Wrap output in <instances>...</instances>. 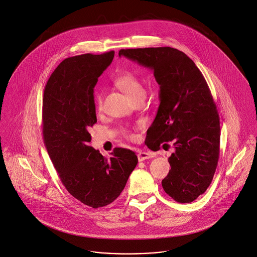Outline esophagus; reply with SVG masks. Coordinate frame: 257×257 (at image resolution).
I'll list each match as a JSON object with an SVG mask.
<instances>
[{"label": "esophagus", "instance_id": "esophagus-1", "mask_svg": "<svg viewBox=\"0 0 257 257\" xmlns=\"http://www.w3.org/2000/svg\"><path fill=\"white\" fill-rule=\"evenodd\" d=\"M151 157H152L151 153H148V152H144V151H142V152H139V154H138V159H139L140 162L145 161V160L149 159V158H151Z\"/></svg>", "mask_w": 257, "mask_h": 257}]
</instances>
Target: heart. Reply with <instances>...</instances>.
<instances>
[{
    "label": "heart",
    "mask_w": 257,
    "mask_h": 257,
    "mask_svg": "<svg viewBox=\"0 0 257 257\" xmlns=\"http://www.w3.org/2000/svg\"><path fill=\"white\" fill-rule=\"evenodd\" d=\"M114 83L132 100L145 96V89L140 78L131 71H124L119 74ZM103 91H98L94 97L95 107L98 110H101L103 108Z\"/></svg>",
    "instance_id": "b5f03b06"
}]
</instances>
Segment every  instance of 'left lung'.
Listing matches in <instances>:
<instances>
[{"label": "left lung", "mask_w": 257, "mask_h": 257, "mask_svg": "<svg viewBox=\"0 0 257 257\" xmlns=\"http://www.w3.org/2000/svg\"><path fill=\"white\" fill-rule=\"evenodd\" d=\"M118 55L153 70L160 105L147 130V147L173 143L163 189L177 202L194 201L212 182L220 155V116L203 75L185 53L171 47L121 49Z\"/></svg>", "instance_id": "1"}]
</instances>
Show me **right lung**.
<instances>
[{"mask_svg":"<svg viewBox=\"0 0 257 257\" xmlns=\"http://www.w3.org/2000/svg\"><path fill=\"white\" fill-rule=\"evenodd\" d=\"M114 52L67 58L50 76L42 100L43 141L61 183L92 208L115 200L134 171V151L115 147L107 159L90 147L89 129L97 122L93 88Z\"/></svg>","mask_w":257,"mask_h":257,"instance_id":"right-lung-1","label":"right lung"}]
</instances>
